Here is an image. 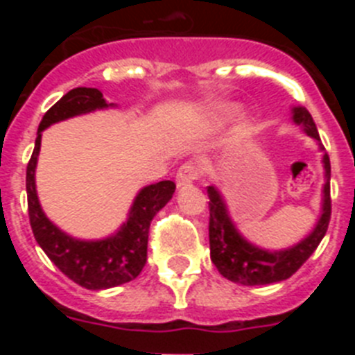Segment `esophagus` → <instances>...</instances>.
I'll return each mask as SVG.
<instances>
[{
	"label": "esophagus",
	"mask_w": 355,
	"mask_h": 355,
	"mask_svg": "<svg viewBox=\"0 0 355 355\" xmlns=\"http://www.w3.org/2000/svg\"><path fill=\"white\" fill-rule=\"evenodd\" d=\"M199 178V167H197L196 163H184L181 165L178 174H175V184L178 187H187V184L193 183V181Z\"/></svg>",
	"instance_id": "esophagus-1"
}]
</instances>
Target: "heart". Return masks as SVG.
<instances>
[{
  "label": "heart",
  "instance_id": "1",
  "mask_svg": "<svg viewBox=\"0 0 355 355\" xmlns=\"http://www.w3.org/2000/svg\"><path fill=\"white\" fill-rule=\"evenodd\" d=\"M234 112H236V106H234V105H222V106H218V108H216L215 112H213V114L209 115L208 126L213 128V130H215V128H218V126H222V124H224V122L227 121V119L233 117Z\"/></svg>",
  "mask_w": 355,
  "mask_h": 355
}]
</instances>
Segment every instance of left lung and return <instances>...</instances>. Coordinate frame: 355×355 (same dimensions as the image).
<instances>
[{"instance_id":"8db88e82","label":"left lung","mask_w":355,"mask_h":355,"mask_svg":"<svg viewBox=\"0 0 355 355\" xmlns=\"http://www.w3.org/2000/svg\"><path fill=\"white\" fill-rule=\"evenodd\" d=\"M291 119L295 124L302 126L304 133L316 140L320 149L324 150L311 114L304 106H293ZM322 162L325 168V183L322 190V209H320L318 220L311 229V233L306 234L299 243L283 250L263 249L243 238L229 215L227 205L220 190L208 187L209 252H211L213 265L225 279L243 284V286L279 283L291 277L315 252L322 238L327 233L329 220H331V162H329L327 153H324Z\"/></svg>"}]
</instances>
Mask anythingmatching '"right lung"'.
Returning a JSON list of instances; mask_svg holds the SVG:
<instances>
[{"mask_svg": "<svg viewBox=\"0 0 355 355\" xmlns=\"http://www.w3.org/2000/svg\"><path fill=\"white\" fill-rule=\"evenodd\" d=\"M114 106V103H106L97 89L78 87L69 90L60 101H56L46 112L40 121L35 149L26 168L28 213L33 236L46 256L60 268V272L87 290H108L121 286L133 281L142 272L147 261L150 222L156 213L172 199L175 190L174 181H159L144 187L135 197L126 222H122L114 234L101 240H80L71 236L46 216L39 202L35 184L42 131L65 119Z\"/></svg>", "mask_w": 355, "mask_h": 355, "instance_id": "1", "label": "right lung"}]
</instances>
